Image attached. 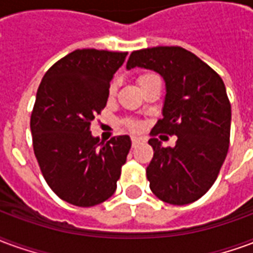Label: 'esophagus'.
<instances>
[{"label":"esophagus","mask_w":253,"mask_h":253,"mask_svg":"<svg viewBox=\"0 0 253 253\" xmlns=\"http://www.w3.org/2000/svg\"><path fill=\"white\" fill-rule=\"evenodd\" d=\"M142 142V139L141 138H137V137H132L131 138V145H132V148H135L137 145H139V143Z\"/></svg>","instance_id":"1"}]
</instances>
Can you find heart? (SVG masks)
<instances>
[{"label": "heart", "instance_id": "obj_1", "mask_svg": "<svg viewBox=\"0 0 253 253\" xmlns=\"http://www.w3.org/2000/svg\"><path fill=\"white\" fill-rule=\"evenodd\" d=\"M154 77H156V76L152 74V73L142 74V76H139V77H138V85H139V86H142L143 84H146L148 81H150V80H153ZM116 89H118V81L114 80V81L110 84V86H108V97H110V99L115 96ZM126 125L127 127H128V128H131V130H138V128H139V123L135 121H127Z\"/></svg>", "mask_w": 253, "mask_h": 253}]
</instances>
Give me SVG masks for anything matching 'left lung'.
I'll list each match as a JSON object with an SVG mask.
<instances>
[{"instance_id":"left-lung-1","label":"left lung","mask_w":253,"mask_h":253,"mask_svg":"<svg viewBox=\"0 0 253 253\" xmlns=\"http://www.w3.org/2000/svg\"><path fill=\"white\" fill-rule=\"evenodd\" d=\"M127 69L143 67L164 78L163 119L152 130L176 135L175 148L150 138L146 168L150 190L169 205H188L210 190L228 154L232 110L222 78L207 63L177 46L132 51Z\"/></svg>"}]
</instances>
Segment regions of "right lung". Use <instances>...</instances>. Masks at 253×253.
<instances>
[{
	"label": "right lung",
	"instance_id": "right-lung-1",
	"mask_svg": "<svg viewBox=\"0 0 253 253\" xmlns=\"http://www.w3.org/2000/svg\"><path fill=\"white\" fill-rule=\"evenodd\" d=\"M127 52L84 48L52 65L36 93L31 132L42 175L62 201L90 207L114 195L131 148L128 135L100 142L90 134Z\"/></svg>",
	"mask_w": 253,
	"mask_h": 253
}]
</instances>
